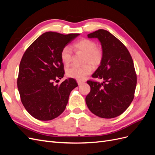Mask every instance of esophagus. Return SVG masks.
Returning a JSON list of instances; mask_svg holds the SVG:
<instances>
[{
  "mask_svg": "<svg viewBox=\"0 0 155 155\" xmlns=\"http://www.w3.org/2000/svg\"><path fill=\"white\" fill-rule=\"evenodd\" d=\"M77 82H78V84L79 85H81V84H82V83H83V81H79V80H78V81H77Z\"/></svg>",
  "mask_w": 155,
  "mask_h": 155,
  "instance_id": "1",
  "label": "esophagus"
}]
</instances>
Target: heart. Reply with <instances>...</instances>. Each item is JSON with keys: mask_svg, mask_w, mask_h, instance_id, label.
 Returning <instances> with one entry per match:
<instances>
[{"mask_svg": "<svg viewBox=\"0 0 155 155\" xmlns=\"http://www.w3.org/2000/svg\"><path fill=\"white\" fill-rule=\"evenodd\" d=\"M75 49L85 53L84 63H90L93 66H97L103 59V51L101 48L97 47L94 41L88 39H83L74 45ZM72 52L71 48L66 46L61 51V58L65 64H68L72 61ZM92 70L91 65L87 63L83 66H71L67 68V76L79 81L83 80Z\"/></svg>", "mask_w": 155, "mask_h": 155, "instance_id": "1", "label": "heart"}]
</instances>
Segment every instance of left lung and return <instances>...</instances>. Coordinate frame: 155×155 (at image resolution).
Instances as JSON below:
<instances>
[{
  "mask_svg": "<svg viewBox=\"0 0 155 155\" xmlns=\"http://www.w3.org/2000/svg\"><path fill=\"white\" fill-rule=\"evenodd\" d=\"M100 42L103 59L93 78L101 83L88 81L91 92L85 101L94 114L102 118H113L123 113L134 98L137 74L128 50L109 31L100 29L87 35Z\"/></svg>",
  "mask_w": 155,
  "mask_h": 155,
  "instance_id": "left-lung-1",
  "label": "left lung"
}]
</instances>
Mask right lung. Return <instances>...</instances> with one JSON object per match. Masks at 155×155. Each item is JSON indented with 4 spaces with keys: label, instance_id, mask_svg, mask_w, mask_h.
Returning <instances> with one entry per match:
<instances>
[{
    "label": "right lung",
    "instance_id": "obj_1",
    "mask_svg": "<svg viewBox=\"0 0 155 155\" xmlns=\"http://www.w3.org/2000/svg\"><path fill=\"white\" fill-rule=\"evenodd\" d=\"M79 35L44 33L23 55L17 87L22 105L34 118L51 120L66 108L70 92L78 84L73 78L65 79L60 85H54V81L63 78L64 74L61 51Z\"/></svg>",
    "mask_w": 155,
    "mask_h": 155
}]
</instances>
